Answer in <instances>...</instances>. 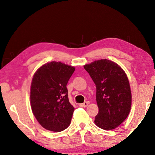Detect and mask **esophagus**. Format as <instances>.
<instances>
[{"instance_id":"esophagus-1","label":"esophagus","mask_w":155,"mask_h":155,"mask_svg":"<svg viewBox=\"0 0 155 155\" xmlns=\"http://www.w3.org/2000/svg\"><path fill=\"white\" fill-rule=\"evenodd\" d=\"M88 104H89V102L88 101H84V103H82V104H80V107H86L88 105Z\"/></svg>"}]
</instances>
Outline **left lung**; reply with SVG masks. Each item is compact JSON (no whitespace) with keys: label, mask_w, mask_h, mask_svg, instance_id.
I'll list each match as a JSON object with an SVG mask.
<instances>
[{"label":"left lung","mask_w":155,"mask_h":155,"mask_svg":"<svg viewBox=\"0 0 155 155\" xmlns=\"http://www.w3.org/2000/svg\"><path fill=\"white\" fill-rule=\"evenodd\" d=\"M96 85L99 113L94 123L113 130L126 120L131 108V91L126 73L117 63L101 59L84 65Z\"/></svg>","instance_id":"8db88e82"}]
</instances>
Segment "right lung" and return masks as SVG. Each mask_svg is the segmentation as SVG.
Returning <instances> with one entry per match:
<instances>
[{"label": "right lung", "instance_id": "right-lung-1", "mask_svg": "<svg viewBox=\"0 0 155 155\" xmlns=\"http://www.w3.org/2000/svg\"><path fill=\"white\" fill-rule=\"evenodd\" d=\"M75 68L61 62L47 63L36 71L31 80V111L46 130L61 132L71 124L74 107L69 102L66 85Z\"/></svg>", "mask_w": 155, "mask_h": 155}]
</instances>
